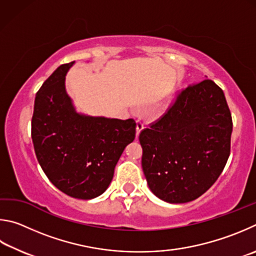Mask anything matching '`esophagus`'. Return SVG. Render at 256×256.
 I'll list each match as a JSON object with an SVG mask.
<instances>
[{"instance_id": "1", "label": "esophagus", "mask_w": 256, "mask_h": 256, "mask_svg": "<svg viewBox=\"0 0 256 256\" xmlns=\"http://www.w3.org/2000/svg\"><path fill=\"white\" fill-rule=\"evenodd\" d=\"M144 126H145V122L144 120H142V118H138L137 119V136L140 135V132L144 129Z\"/></svg>"}]
</instances>
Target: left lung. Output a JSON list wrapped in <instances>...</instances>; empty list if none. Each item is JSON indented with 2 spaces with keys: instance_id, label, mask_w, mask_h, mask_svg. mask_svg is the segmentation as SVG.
<instances>
[{
  "instance_id": "obj_1",
  "label": "left lung",
  "mask_w": 256,
  "mask_h": 256,
  "mask_svg": "<svg viewBox=\"0 0 256 256\" xmlns=\"http://www.w3.org/2000/svg\"><path fill=\"white\" fill-rule=\"evenodd\" d=\"M232 120L222 90L204 80L178 92L140 134L142 166L152 192L170 204L202 196L230 154Z\"/></svg>"
}]
</instances>
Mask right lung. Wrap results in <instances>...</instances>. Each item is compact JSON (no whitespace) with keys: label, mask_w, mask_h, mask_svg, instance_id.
<instances>
[{"label":"right lung","mask_w":256,"mask_h":256,"mask_svg":"<svg viewBox=\"0 0 256 256\" xmlns=\"http://www.w3.org/2000/svg\"><path fill=\"white\" fill-rule=\"evenodd\" d=\"M73 64L60 65L36 94L31 137L49 181L67 196L88 200L108 189L124 147L135 140L136 121L76 114L65 91Z\"/></svg>","instance_id":"1"}]
</instances>
